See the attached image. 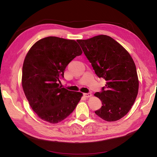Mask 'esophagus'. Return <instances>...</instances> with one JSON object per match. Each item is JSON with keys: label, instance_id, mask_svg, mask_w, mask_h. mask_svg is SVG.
<instances>
[{"label": "esophagus", "instance_id": "1", "mask_svg": "<svg viewBox=\"0 0 157 157\" xmlns=\"http://www.w3.org/2000/svg\"><path fill=\"white\" fill-rule=\"evenodd\" d=\"M84 96H85L86 98H90L92 96V94L91 93H84L83 94Z\"/></svg>", "mask_w": 157, "mask_h": 157}]
</instances>
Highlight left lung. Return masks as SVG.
Returning a JSON list of instances; mask_svg holds the SVG:
<instances>
[{"label":"left lung","mask_w":157,"mask_h":157,"mask_svg":"<svg viewBox=\"0 0 157 157\" xmlns=\"http://www.w3.org/2000/svg\"><path fill=\"white\" fill-rule=\"evenodd\" d=\"M99 78L107 82L95 96L101 107L95 113L104 121H116L124 117L134 105L139 81L134 60L118 42L107 35L77 40Z\"/></svg>","instance_id":"8db88e82"}]
</instances>
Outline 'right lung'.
<instances>
[{
	"instance_id": "right-lung-1",
	"label": "right lung",
	"mask_w": 157,
	"mask_h": 157,
	"mask_svg": "<svg viewBox=\"0 0 157 157\" xmlns=\"http://www.w3.org/2000/svg\"><path fill=\"white\" fill-rule=\"evenodd\" d=\"M74 40L48 36L37 41L28 52L22 69V87L31 107L39 118L56 124L69 116L82 94L61 87L64 71L82 54Z\"/></svg>"
}]
</instances>
